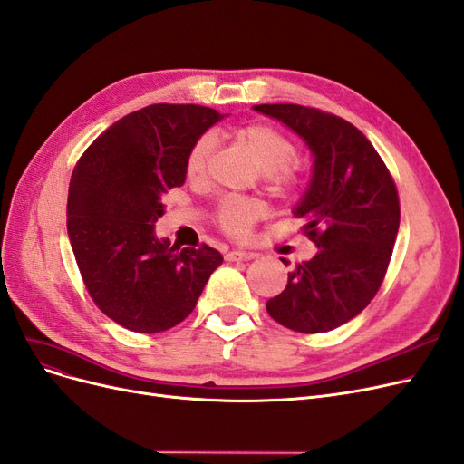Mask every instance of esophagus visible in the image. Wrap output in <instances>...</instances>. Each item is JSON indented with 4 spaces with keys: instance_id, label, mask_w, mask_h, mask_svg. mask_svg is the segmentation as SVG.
<instances>
[{
    "instance_id": "esophagus-1",
    "label": "esophagus",
    "mask_w": 464,
    "mask_h": 464,
    "mask_svg": "<svg viewBox=\"0 0 464 464\" xmlns=\"http://www.w3.org/2000/svg\"><path fill=\"white\" fill-rule=\"evenodd\" d=\"M255 255H257V253L244 251V249H234V251H228L225 257H227V261H249V259L255 257Z\"/></svg>"
}]
</instances>
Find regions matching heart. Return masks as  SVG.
<instances>
[{
	"mask_svg": "<svg viewBox=\"0 0 464 464\" xmlns=\"http://www.w3.org/2000/svg\"><path fill=\"white\" fill-rule=\"evenodd\" d=\"M237 134L276 189L285 191L297 182V167L292 163L295 143L290 136L265 122L247 124ZM213 150L215 138L211 134H203L194 141L186 157V172L189 179L203 177ZM263 215L265 205L261 201L232 196L222 199L218 205L217 222L222 230L232 236H246L253 220Z\"/></svg>",
	"mask_w": 464,
	"mask_h": 464,
	"instance_id": "obj_1",
	"label": "heart"
}]
</instances>
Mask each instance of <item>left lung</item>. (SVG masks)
<instances>
[{
	"instance_id": "obj_1",
	"label": "left lung",
	"mask_w": 464,
	"mask_h": 464,
	"mask_svg": "<svg viewBox=\"0 0 464 464\" xmlns=\"http://www.w3.org/2000/svg\"><path fill=\"white\" fill-rule=\"evenodd\" d=\"M253 109L297 134L313 155L309 186L292 213L316 253L287 273L266 311L294 332L334 330L369 305L386 276L399 230L392 174L366 136L340 117L294 103Z\"/></svg>"
}]
</instances>
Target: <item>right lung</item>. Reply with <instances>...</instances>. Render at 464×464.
Here are the masks:
<instances>
[{"instance_id": "obj_1", "label": "right lung", "mask_w": 464, "mask_h": 464, "mask_svg": "<svg viewBox=\"0 0 464 464\" xmlns=\"http://www.w3.org/2000/svg\"><path fill=\"white\" fill-rule=\"evenodd\" d=\"M228 115L201 105L157 103L113 122L76 163L67 232L92 299L111 321L165 332L194 311L222 263L209 247L170 246L155 234L163 196L186 180L194 141Z\"/></svg>"}]
</instances>
